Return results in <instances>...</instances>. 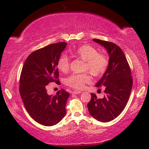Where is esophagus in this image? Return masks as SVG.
<instances>
[{"label":"esophagus","mask_w":149,"mask_h":149,"mask_svg":"<svg viewBox=\"0 0 149 149\" xmlns=\"http://www.w3.org/2000/svg\"><path fill=\"white\" fill-rule=\"evenodd\" d=\"M81 93V91L75 90V91H72V94H79V93Z\"/></svg>","instance_id":"esophagus-1"}]
</instances>
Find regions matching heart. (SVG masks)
I'll use <instances>...</instances> for the list:
<instances>
[{
    "label": "heart",
    "instance_id": "b5f03b06",
    "mask_svg": "<svg viewBox=\"0 0 149 149\" xmlns=\"http://www.w3.org/2000/svg\"><path fill=\"white\" fill-rule=\"evenodd\" d=\"M74 56L85 61V64L83 70H88L93 76L97 77L102 74L107 68L109 61L107 57L102 54H97V51L94 47L88 45H82L77 49ZM58 70L62 72H66L70 67V62L68 57L62 55L59 58L57 63ZM90 81L88 74H72L65 80V83L72 88L81 89L85 84Z\"/></svg>",
    "mask_w": 149,
    "mask_h": 149
}]
</instances>
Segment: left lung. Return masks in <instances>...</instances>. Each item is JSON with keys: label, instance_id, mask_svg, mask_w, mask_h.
Listing matches in <instances>:
<instances>
[{"label": "left lung", "instance_id": "1", "mask_svg": "<svg viewBox=\"0 0 149 149\" xmlns=\"http://www.w3.org/2000/svg\"><path fill=\"white\" fill-rule=\"evenodd\" d=\"M103 46L109 54V65L95 87H105L103 98L91 93L87 104L90 115L97 121L109 122L115 119L125 109L131 93L132 77L130 66L121 49L113 42L93 39Z\"/></svg>", "mask_w": 149, "mask_h": 149}]
</instances>
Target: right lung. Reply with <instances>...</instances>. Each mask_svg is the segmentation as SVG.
<instances>
[{
  "mask_svg": "<svg viewBox=\"0 0 149 149\" xmlns=\"http://www.w3.org/2000/svg\"><path fill=\"white\" fill-rule=\"evenodd\" d=\"M66 45L57 42L32 52L22 68L19 93L24 107L34 121L45 126L56 125L66 115L69 93L62 89L56 95H48L46 85L59 84L57 63Z\"/></svg>",
  "mask_w": 149,
  "mask_h": 149,
  "instance_id": "right-lung-1",
  "label": "right lung"
}]
</instances>
